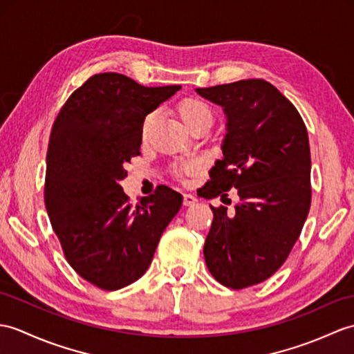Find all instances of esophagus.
Masks as SVG:
<instances>
[{
  "instance_id": "1",
  "label": "esophagus",
  "mask_w": 354,
  "mask_h": 354,
  "mask_svg": "<svg viewBox=\"0 0 354 354\" xmlns=\"http://www.w3.org/2000/svg\"><path fill=\"white\" fill-rule=\"evenodd\" d=\"M196 202H197V199L193 194H190V193L184 194V205H185V207H192V205H194Z\"/></svg>"
}]
</instances>
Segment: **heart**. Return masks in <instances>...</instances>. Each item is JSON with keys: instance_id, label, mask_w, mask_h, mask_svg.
<instances>
[{"instance_id": "heart-1", "label": "heart", "mask_w": 354, "mask_h": 354, "mask_svg": "<svg viewBox=\"0 0 354 354\" xmlns=\"http://www.w3.org/2000/svg\"><path fill=\"white\" fill-rule=\"evenodd\" d=\"M178 114L180 120H183L184 125L187 128H190L192 125L197 122H211V111L208 109V105L199 101V100H184L178 104ZM155 122V114H149L146 116L143 120V127H142V133L143 137L149 134V131ZM183 170L185 174H193L194 170H197V164L196 162H187L183 166Z\"/></svg>"}]
</instances>
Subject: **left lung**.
<instances>
[{
  "mask_svg": "<svg viewBox=\"0 0 354 354\" xmlns=\"http://www.w3.org/2000/svg\"><path fill=\"white\" fill-rule=\"evenodd\" d=\"M226 116L223 157L212 166L205 197L236 188L234 212L211 207L203 245L209 273L234 290L264 282L297 241L310 207L308 131L295 106L264 80L196 88Z\"/></svg>",
  "mask_w": 354,
  "mask_h": 354,
  "instance_id": "obj_1",
  "label": "left lung"
}]
</instances>
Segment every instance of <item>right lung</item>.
Here are the masks:
<instances>
[{"label": "right lung", "mask_w": 354, "mask_h": 354, "mask_svg": "<svg viewBox=\"0 0 354 354\" xmlns=\"http://www.w3.org/2000/svg\"><path fill=\"white\" fill-rule=\"evenodd\" d=\"M180 86L145 87L97 73L57 116L46 153L45 205L71 267L102 290L136 282L151 266L183 196L161 185L131 208L120 180L140 155L143 120Z\"/></svg>", "instance_id": "obj_1"}]
</instances>
